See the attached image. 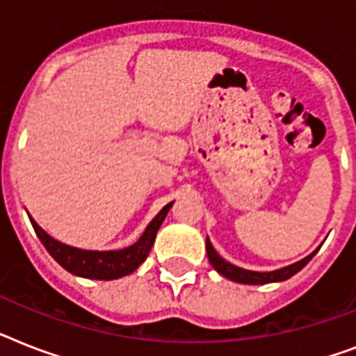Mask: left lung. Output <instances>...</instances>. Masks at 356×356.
<instances>
[{"label":"left lung","mask_w":356,"mask_h":356,"mask_svg":"<svg viewBox=\"0 0 356 356\" xmlns=\"http://www.w3.org/2000/svg\"><path fill=\"white\" fill-rule=\"evenodd\" d=\"M207 254H208V259L212 263V267L218 270L219 274H223L225 278L232 280V282H238V283H248V285H263V283H270V282H283V280H289L291 276L302 270L311 258H313L316 250L313 254H309L307 258H303L302 261L294 263V265H289L285 268H280V270H273V273H254V270H245V268H239L232 263L225 261L221 256H219L216 250H213L212 243L207 239Z\"/></svg>","instance_id":"obj_1"}]
</instances>
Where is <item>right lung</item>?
<instances>
[{
	"label": "right lung",
	"instance_id": "add662e5",
	"mask_svg": "<svg viewBox=\"0 0 356 356\" xmlns=\"http://www.w3.org/2000/svg\"><path fill=\"white\" fill-rule=\"evenodd\" d=\"M173 203H168L161 212L153 218L148 228L144 230L137 243H133L131 247L122 248V250H108V252H98V250H82V248L69 247L54 238H51L43 228L38 227L34 219H31V223L34 227V232L43 243V247L47 248V252L62 265L65 270L71 274L82 276V278L89 280H117L122 276L131 274L135 268L148 258L149 250L153 247L157 230L163 225L166 213L172 208Z\"/></svg>",
	"mask_w": 356,
	"mask_h": 356
}]
</instances>
